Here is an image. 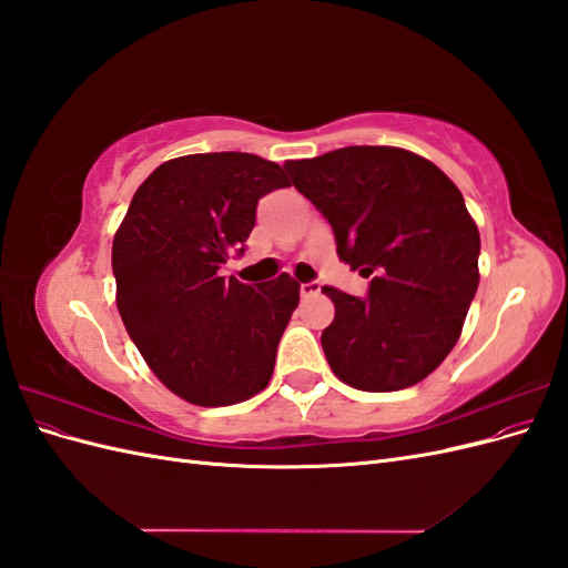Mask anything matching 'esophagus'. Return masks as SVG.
<instances>
[{"label": "esophagus", "instance_id": "34e87169", "mask_svg": "<svg viewBox=\"0 0 568 568\" xmlns=\"http://www.w3.org/2000/svg\"><path fill=\"white\" fill-rule=\"evenodd\" d=\"M320 291H322V284H320V282H305V284H301V296H303V298L317 296Z\"/></svg>", "mask_w": 568, "mask_h": 568}]
</instances>
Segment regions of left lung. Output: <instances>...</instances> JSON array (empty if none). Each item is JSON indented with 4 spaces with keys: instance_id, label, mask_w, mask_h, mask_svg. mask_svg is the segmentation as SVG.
Segmentation results:
<instances>
[{
    "instance_id": "left-lung-1",
    "label": "left lung",
    "mask_w": 568,
    "mask_h": 568,
    "mask_svg": "<svg viewBox=\"0 0 568 568\" xmlns=\"http://www.w3.org/2000/svg\"><path fill=\"white\" fill-rule=\"evenodd\" d=\"M284 170L332 225L341 261L372 277L365 298L322 288L336 307L322 332L329 367L359 390L415 386L453 351L478 288L480 236L459 189L398 146H343Z\"/></svg>"
}]
</instances>
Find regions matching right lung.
Segmentation results:
<instances>
[{"label":"right lung","mask_w":568,"mask_h":568,"mask_svg":"<svg viewBox=\"0 0 568 568\" xmlns=\"http://www.w3.org/2000/svg\"><path fill=\"white\" fill-rule=\"evenodd\" d=\"M282 186L284 170L253 153H192L153 170L115 232L118 313L186 403L234 405L270 382L301 286L288 274L251 286L220 267L246 251L257 201Z\"/></svg>","instance_id":"1"}]
</instances>
